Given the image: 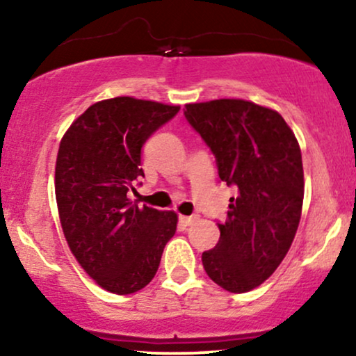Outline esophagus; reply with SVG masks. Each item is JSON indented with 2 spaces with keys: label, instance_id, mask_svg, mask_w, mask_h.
Masks as SVG:
<instances>
[{
  "label": "esophagus",
  "instance_id": "esophagus-1",
  "mask_svg": "<svg viewBox=\"0 0 356 356\" xmlns=\"http://www.w3.org/2000/svg\"><path fill=\"white\" fill-rule=\"evenodd\" d=\"M179 220H181L184 226H191L194 220H197V216H179Z\"/></svg>",
  "mask_w": 356,
  "mask_h": 356
}]
</instances>
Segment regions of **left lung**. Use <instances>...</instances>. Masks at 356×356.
Segmentation results:
<instances>
[{
	"label": "left lung",
	"instance_id": "left-lung-1",
	"mask_svg": "<svg viewBox=\"0 0 356 356\" xmlns=\"http://www.w3.org/2000/svg\"><path fill=\"white\" fill-rule=\"evenodd\" d=\"M184 115L214 154L220 181L238 187L202 266L220 288L251 291L276 271L295 239L305 195L300 145L276 110L248 100L187 104Z\"/></svg>",
	"mask_w": 356,
	"mask_h": 356
}]
</instances>
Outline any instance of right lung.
<instances>
[{"instance_id":"right-lung-1","label":"right lung","mask_w":356,"mask_h":356,"mask_svg":"<svg viewBox=\"0 0 356 356\" xmlns=\"http://www.w3.org/2000/svg\"><path fill=\"white\" fill-rule=\"evenodd\" d=\"M181 107L132 97L85 110L60 142L55 194L73 256L95 283L130 295L152 281L177 227L174 211L138 207L127 197L144 177L142 147Z\"/></svg>"}]
</instances>
